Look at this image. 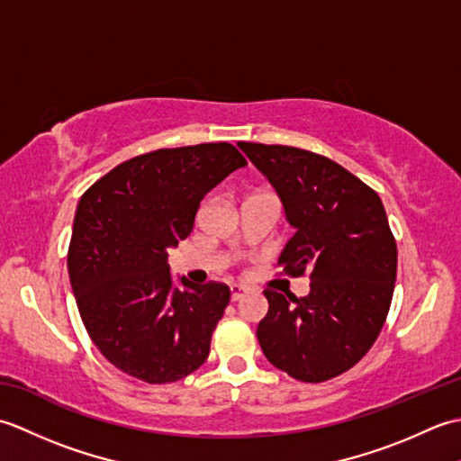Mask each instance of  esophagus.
Segmentation results:
<instances>
[{"label":"esophagus","mask_w":461,"mask_h":461,"mask_svg":"<svg viewBox=\"0 0 461 461\" xmlns=\"http://www.w3.org/2000/svg\"><path fill=\"white\" fill-rule=\"evenodd\" d=\"M246 289H243V287H240V285H233L231 287V301H240V299H243V297H246Z\"/></svg>","instance_id":"esophagus-1"}]
</instances>
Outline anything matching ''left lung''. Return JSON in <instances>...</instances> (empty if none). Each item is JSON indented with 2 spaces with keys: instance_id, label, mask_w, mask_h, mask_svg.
Segmentation results:
<instances>
[{
  "instance_id": "1",
  "label": "left lung",
  "mask_w": 461,
  "mask_h": 461,
  "mask_svg": "<svg viewBox=\"0 0 461 461\" xmlns=\"http://www.w3.org/2000/svg\"><path fill=\"white\" fill-rule=\"evenodd\" d=\"M240 149L276 185L297 230L279 258L281 273L311 279L307 297L263 291V355L301 382L335 378L375 345L393 303L398 249L384 205L327 156L259 142Z\"/></svg>"
}]
</instances>
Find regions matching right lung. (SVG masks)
<instances>
[{
  "instance_id": "1",
  "label": "right lung",
  "mask_w": 461,
  "mask_h": 461,
  "mask_svg": "<svg viewBox=\"0 0 461 461\" xmlns=\"http://www.w3.org/2000/svg\"><path fill=\"white\" fill-rule=\"evenodd\" d=\"M248 166L230 142L146 152L81 195L68 243V279L83 325L124 375L168 384L210 355L231 291L225 283L172 285L168 249L192 233L200 202Z\"/></svg>"
}]
</instances>
